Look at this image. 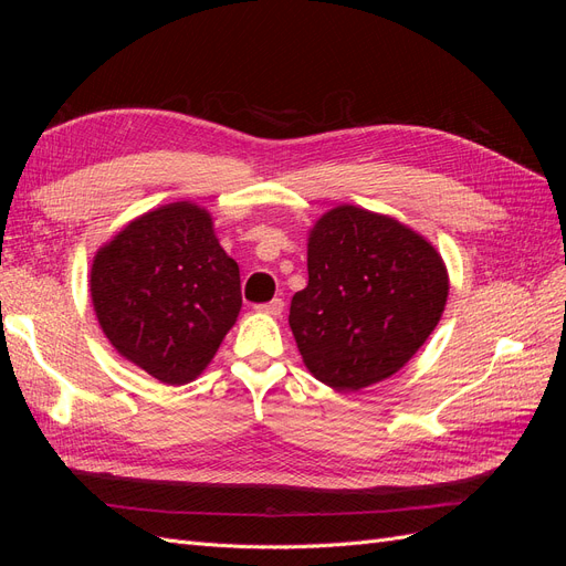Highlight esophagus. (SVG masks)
Listing matches in <instances>:
<instances>
[{
	"mask_svg": "<svg viewBox=\"0 0 566 566\" xmlns=\"http://www.w3.org/2000/svg\"><path fill=\"white\" fill-rule=\"evenodd\" d=\"M283 306L285 302L281 297H273L271 302H264V304H256L254 310L262 312V314H269V316H281L283 314Z\"/></svg>",
	"mask_w": 566,
	"mask_h": 566,
	"instance_id": "esophagus-1",
	"label": "esophagus"
}]
</instances>
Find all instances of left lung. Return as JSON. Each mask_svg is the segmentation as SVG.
I'll list each match as a JSON object with an SVG mask.
<instances>
[{
  "label": "left lung",
  "instance_id": "8db88e82",
  "mask_svg": "<svg viewBox=\"0 0 566 566\" xmlns=\"http://www.w3.org/2000/svg\"><path fill=\"white\" fill-rule=\"evenodd\" d=\"M310 283L290 328L314 378L358 391L397 373L430 337L449 297L439 252L397 219L356 205L325 212L306 250Z\"/></svg>",
  "mask_w": 566,
  "mask_h": 566
}]
</instances>
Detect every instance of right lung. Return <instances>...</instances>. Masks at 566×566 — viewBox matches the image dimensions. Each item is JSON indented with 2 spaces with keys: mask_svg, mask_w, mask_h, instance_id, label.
<instances>
[{
  "mask_svg": "<svg viewBox=\"0 0 566 566\" xmlns=\"http://www.w3.org/2000/svg\"><path fill=\"white\" fill-rule=\"evenodd\" d=\"M92 302L111 345L167 385L212 361L241 312V271L212 217L172 202L134 219L92 264Z\"/></svg>",
  "mask_w": 566,
  "mask_h": 566,
  "instance_id": "add662e5",
  "label": "right lung"
}]
</instances>
